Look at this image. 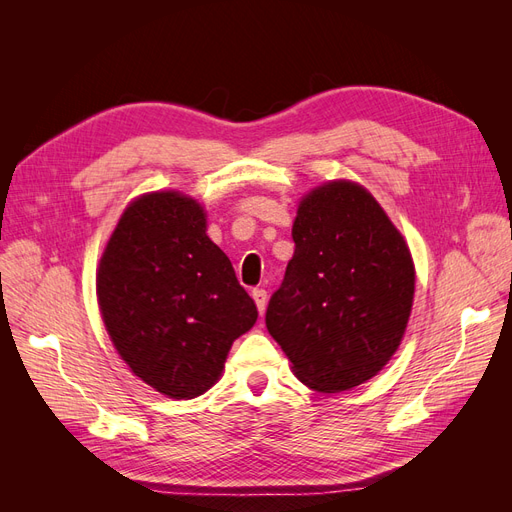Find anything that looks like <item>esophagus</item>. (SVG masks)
<instances>
[{
  "instance_id": "obj_1",
  "label": "esophagus",
  "mask_w": 512,
  "mask_h": 512,
  "mask_svg": "<svg viewBox=\"0 0 512 512\" xmlns=\"http://www.w3.org/2000/svg\"><path fill=\"white\" fill-rule=\"evenodd\" d=\"M252 297H254L258 312H260V316H262V314H265V307H267V290H265V288H254V290H252Z\"/></svg>"
}]
</instances>
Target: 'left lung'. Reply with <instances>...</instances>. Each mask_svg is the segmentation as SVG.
Listing matches in <instances>:
<instances>
[{"label": "left lung", "instance_id": "obj_1", "mask_svg": "<svg viewBox=\"0 0 512 512\" xmlns=\"http://www.w3.org/2000/svg\"><path fill=\"white\" fill-rule=\"evenodd\" d=\"M292 239L267 329L309 389L348 391L376 376L404 337L414 297L410 250L376 198L350 181L307 194Z\"/></svg>", "mask_w": 512, "mask_h": 512}]
</instances>
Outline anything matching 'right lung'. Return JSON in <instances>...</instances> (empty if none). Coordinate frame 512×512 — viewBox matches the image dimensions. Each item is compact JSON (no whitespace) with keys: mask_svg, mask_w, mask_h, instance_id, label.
<instances>
[{"mask_svg":"<svg viewBox=\"0 0 512 512\" xmlns=\"http://www.w3.org/2000/svg\"><path fill=\"white\" fill-rule=\"evenodd\" d=\"M98 303L121 359L153 389L192 399L218 382L258 309L207 237L203 207L153 192L123 211L98 269Z\"/></svg>","mask_w":512,"mask_h":512,"instance_id":"obj_1","label":"right lung"}]
</instances>
